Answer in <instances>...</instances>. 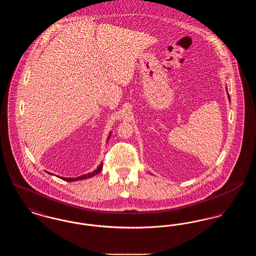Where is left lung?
<instances>
[{
  "mask_svg": "<svg viewBox=\"0 0 256 256\" xmlns=\"http://www.w3.org/2000/svg\"><path fill=\"white\" fill-rule=\"evenodd\" d=\"M226 90H228V86H226ZM228 100H230V94H228Z\"/></svg>",
  "mask_w": 256,
  "mask_h": 256,
  "instance_id": "obj_1",
  "label": "left lung"
}]
</instances>
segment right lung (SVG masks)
<instances>
[{"label": "right lung", "mask_w": 256, "mask_h": 256, "mask_svg": "<svg viewBox=\"0 0 256 256\" xmlns=\"http://www.w3.org/2000/svg\"><path fill=\"white\" fill-rule=\"evenodd\" d=\"M110 135H111V132H110V135H108V141L110 140ZM106 141V142H108ZM102 169V164H100L97 167V169L95 170H93L92 172H88V174H82V176H78V178H62L61 176L60 178H62L63 180H65V182H76V180H86V178H92V176H96L98 172H100V170ZM49 174H52V172H47ZM60 178V176H58Z\"/></svg>", "instance_id": "add662e5"}]
</instances>
